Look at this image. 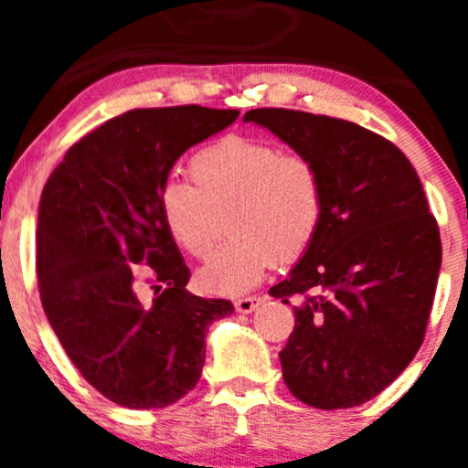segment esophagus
Instances as JSON below:
<instances>
[{"label":"esophagus","instance_id":"1","mask_svg":"<svg viewBox=\"0 0 468 468\" xmlns=\"http://www.w3.org/2000/svg\"><path fill=\"white\" fill-rule=\"evenodd\" d=\"M261 302H264L261 297H241L235 302V310H238L239 314H250Z\"/></svg>","mask_w":468,"mask_h":468}]
</instances>
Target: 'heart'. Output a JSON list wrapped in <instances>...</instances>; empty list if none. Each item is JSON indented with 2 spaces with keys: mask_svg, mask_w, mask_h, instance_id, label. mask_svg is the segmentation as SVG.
I'll return each mask as SVG.
<instances>
[{
  "mask_svg": "<svg viewBox=\"0 0 468 468\" xmlns=\"http://www.w3.org/2000/svg\"><path fill=\"white\" fill-rule=\"evenodd\" d=\"M189 182H166L160 213L171 238L204 260L224 230L233 235L200 271L202 286L219 294L255 288L275 261L310 249L324 218V180L308 158L277 144L229 136L197 152Z\"/></svg>",
  "mask_w": 468,
  "mask_h": 468,
  "instance_id": "1",
  "label": "heart"
}]
</instances>
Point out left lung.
<instances>
[{"label": "left lung", "instance_id": "left-lung-1", "mask_svg": "<svg viewBox=\"0 0 468 468\" xmlns=\"http://www.w3.org/2000/svg\"><path fill=\"white\" fill-rule=\"evenodd\" d=\"M266 127L319 169L324 218L310 249L271 288L294 305L279 352L294 399L316 410L372 400L422 346L442 264L420 178L394 143L341 118L261 107Z\"/></svg>", "mask_w": 468, "mask_h": 468}]
</instances>
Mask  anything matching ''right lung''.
I'll use <instances>...</instances> for the list:
<instances>
[{
    "instance_id": "1",
    "label": "right lung",
    "mask_w": 468,
    "mask_h": 468,
    "mask_svg": "<svg viewBox=\"0 0 468 468\" xmlns=\"http://www.w3.org/2000/svg\"><path fill=\"white\" fill-rule=\"evenodd\" d=\"M238 116L200 105L125 112L72 144L41 191V305L69 361L116 405L160 410L189 394L208 325L233 314L227 299L186 290L191 272L165 227L160 193L186 149ZM136 263L148 266L152 298Z\"/></svg>"
}]
</instances>
